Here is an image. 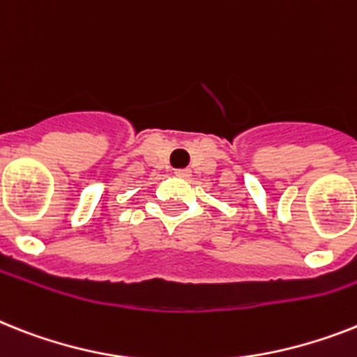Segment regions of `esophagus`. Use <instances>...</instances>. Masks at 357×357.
Here are the masks:
<instances>
[{
  "instance_id": "1",
  "label": "esophagus",
  "mask_w": 357,
  "mask_h": 357,
  "mask_svg": "<svg viewBox=\"0 0 357 357\" xmlns=\"http://www.w3.org/2000/svg\"><path fill=\"white\" fill-rule=\"evenodd\" d=\"M175 175H178V176H190V169H175Z\"/></svg>"
}]
</instances>
